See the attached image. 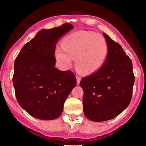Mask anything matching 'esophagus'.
<instances>
[{"label":"esophagus","instance_id":"34e87169","mask_svg":"<svg viewBox=\"0 0 146 146\" xmlns=\"http://www.w3.org/2000/svg\"><path fill=\"white\" fill-rule=\"evenodd\" d=\"M76 81H77V85H79L80 84V80H81L82 78H81L80 76H79L77 75L76 77Z\"/></svg>","mask_w":146,"mask_h":146}]
</instances>
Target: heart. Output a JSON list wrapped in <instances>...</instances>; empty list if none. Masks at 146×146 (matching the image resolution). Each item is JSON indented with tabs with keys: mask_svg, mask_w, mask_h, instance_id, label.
Segmentation results:
<instances>
[{
	"mask_svg": "<svg viewBox=\"0 0 146 146\" xmlns=\"http://www.w3.org/2000/svg\"><path fill=\"white\" fill-rule=\"evenodd\" d=\"M55 51L56 59L62 67H68L75 58L76 70L85 75L95 73L107 59L109 46L104 37L88 31H78L68 35Z\"/></svg>",
	"mask_w": 146,
	"mask_h": 146,
	"instance_id": "1",
	"label": "heart"
}]
</instances>
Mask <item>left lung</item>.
I'll use <instances>...</instances> for the list:
<instances>
[{
  "mask_svg": "<svg viewBox=\"0 0 146 146\" xmlns=\"http://www.w3.org/2000/svg\"><path fill=\"white\" fill-rule=\"evenodd\" d=\"M109 52L104 65L92 75L82 78L83 108L94 121L113 119L124 111L132 99L135 76L131 59L121 46L104 33Z\"/></svg>",
  "mask_w": 146,
  "mask_h": 146,
  "instance_id": "obj_1",
  "label": "left lung"
}]
</instances>
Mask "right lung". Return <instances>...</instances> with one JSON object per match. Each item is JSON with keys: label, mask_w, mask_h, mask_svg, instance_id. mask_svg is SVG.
I'll return each mask as SVG.
<instances>
[{"label": "right lung", "mask_w": 146, "mask_h": 146, "mask_svg": "<svg viewBox=\"0 0 146 146\" xmlns=\"http://www.w3.org/2000/svg\"><path fill=\"white\" fill-rule=\"evenodd\" d=\"M73 28L72 25L65 23L40 31L23 47L14 61L13 82L17 101L36 118H58L66 99L76 86L72 71L54 68L57 41Z\"/></svg>", "instance_id": "right-lung-1"}]
</instances>
